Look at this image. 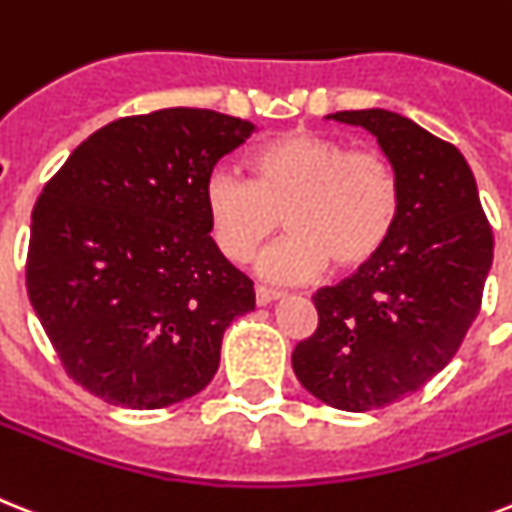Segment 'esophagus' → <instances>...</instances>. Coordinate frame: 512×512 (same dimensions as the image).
<instances>
[{"label":"esophagus","instance_id":"34e87169","mask_svg":"<svg viewBox=\"0 0 512 512\" xmlns=\"http://www.w3.org/2000/svg\"><path fill=\"white\" fill-rule=\"evenodd\" d=\"M278 297H281V292H276V289H268V286H257L255 289L257 305H270V302Z\"/></svg>","mask_w":512,"mask_h":512}]
</instances>
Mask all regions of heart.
I'll list each match as a JSON object with an SVG mask.
<instances>
[{
    "label": "heart",
    "mask_w": 512,
    "mask_h": 512,
    "mask_svg": "<svg viewBox=\"0 0 512 512\" xmlns=\"http://www.w3.org/2000/svg\"><path fill=\"white\" fill-rule=\"evenodd\" d=\"M255 181L228 165L205 178L207 223L228 260L244 263L276 234L284 215L292 234L265 249L263 276L302 284L334 263L368 265L386 247L400 218V181L392 162L371 149L318 131H294L252 155Z\"/></svg>",
    "instance_id": "1"
}]
</instances>
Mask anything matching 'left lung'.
Here are the masks:
<instances>
[{"label":"left lung","mask_w":512,"mask_h":512,"mask_svg":"<svg viewBox=\"0 0 512 512\" xmlns=\"http://www.w3.org/2000/svg\"><path fill=\"white\" fill-rule=\"evenodd\" d=\"M328 118L376 136L400 181L386 247L313 297L318 328L292 352L299 384L365 413L402 400L450 363L481 310L494 236L458 147L389 110Z\"/></svg>","instance_id":"8db88e82"}]
</instances>
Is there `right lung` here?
Instances as JSON below:
<instances>
[{
    "label": "right lung",
    "instance_id": "add662e5",
    "mask_svg": "<svg viewBox=\"0 0 512 512\" xmlns=\"http://www.w3.org/2000/svg\"><path fill=\"white\" fill-rule=\"evenodd\" d=\"M249 120L168 107L99 128L31 215L28 299L68 376L110 405L155 410L202 392L255 289L210 236L215 162Z\"/></svg>",
    "mask_w": 512,
    "mask_h": 512
}]
</instances>
